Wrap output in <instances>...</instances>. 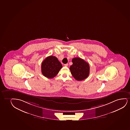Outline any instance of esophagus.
I'll return each mask as SVG.
<instances>
[{
    "instance_id": "34e87169",
    "label": "esophagus",
    "mask_w": 130,
    "mask_h": 130,
    "mask_svg": "<svg viewBox=\"0 0 130 130\" xmlns=\"http://www.w3.org/2000/svg\"><path fill=\"white\" fill-rule=\"evenodd\" d=\"M68 64H64V66H66V67H67L68 66Z\"/></svg>"
}]
</instances>
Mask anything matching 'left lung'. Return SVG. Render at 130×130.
<instances>
[{"mask_svg":"<svg viewBox=\"0 0 130 130\" xmlns=\"http://www.w3.org/2000/svg\"><path fill=\"white\" fill-rule=\"evenodd\" d=\"M72 64L69 68L71 74L78 81H81L88 76L90 73V66L88 63L80 58L72 59Z\"/></svg>","mask_w":130,"mask_h":130,"instance_id":"8db88e82","label":"left lung"}]
</instances>
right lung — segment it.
Masks as SVG:
<instances>
[{"mask_svg": "<svg viewBox=\"0 0 130 130\" xmlns=\"http://www.w3.org/2000/svg\"><path fill=\"white\" fill-rule=\"evenodd\" d=\"M62 67V64L56 57L50 56L42 63L41 71L43 76L51 79L58 74Z\"/></svg>", "mask_w": 130, "mask_h": 130, "instance_id": "obj_1", "label": "right lung"}]
</instances>
